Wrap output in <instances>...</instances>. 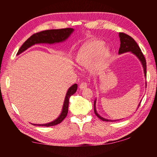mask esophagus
Instances as JSON below:
<instances>
[{"instance_id":"esophagus-1","label":"esophagus","mask_w":157,"mask_h":157,"mask_svg":"<svg viewBox=\"0 0 157 157\" xmlns=\"http://www.w3.org/2000/svg\"><path fill=\"white\" fill-rule=\"evenodd\" d=\"M87 83L86 82H82L80 84H79V89H86L87 87Z\"/></svg>"}]
</instances>
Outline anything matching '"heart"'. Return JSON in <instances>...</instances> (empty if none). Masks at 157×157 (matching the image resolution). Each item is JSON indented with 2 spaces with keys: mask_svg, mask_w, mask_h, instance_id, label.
Returning a JSON list of instances; mask_svg holds the SVG:
<instances>
[{
  "mask_svg": "<svg viewBox=\"0 0 157 157\" xmlns=\"http://www.w3.org/2000/svg\"><path fill=\"white\" fill-rule=\"evenodd\" d=\"M104 45V42L100 40H94L85 44L77 53V64L82 67H88L94 60L92 69L99 70L104 64L109 54V49Z\"/></svg>",
  "mask_w": 157,
  "mask_h": 157,
  "instance_id": "heart-1",
  "label": "heart"
}]
</instances>
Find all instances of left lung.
I'll list each match as a JSON object with an SVG mask.
<instances>
[{
    "label": "left lung",
    "mask_w": 157,
    "mask_h": 157,
    "mask_svg": "<svg viewBox=\"0 0 157 157\" xmlns=\"http://www.w3.org/2000/svg\"><path fill=\"white\" fill-rule=\"evenodd\" d=\"M119 36H120V40H121V46L120 48H119L118 53L119 54H122V53L127 52H132V53L136 55V56L139 58L140 62H141L143 64V67L144 68V73L145 75H147V71H146V60L145 58L143 55L141 50L139 46V45L134 39L132 36H130L128 34L123 33H119ZM140 106V104L139 107ZM94 112L95 114L96 115L100 120L103 121H113L107 120V119L102 118L101 117L99 114H98L96 112V109H95V100L94 101Z\"/></svg>",
    "instance_id": "obj_1"
}]
</instances>
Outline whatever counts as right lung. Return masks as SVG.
Masks as SVG:
<instances>
[{
    "mask_svg": "<svg viewBox=\"0 0 157 157\" xmlns=\"http://www.w3.org/2000/svg\"><path fill=\"white\" fill-rule=\"evenodd\" d=\"M73 28H63V29H55V30H48L44 31H41L39 33H36L32 35L30 37L26 40L21 47L18 50L17 55L21 54V52L25 51L28 48L33 46L36 44H54V43H59L63 41L66 40L68 37L70 36V34L73 32ZM78 89V85L77 84H73L68 89L67 93H66V98L64 102H63V109L62 113L58 118L51 123L43 124H33L34 125L39 126H45V127H50L54 126L56 124L62 123L63 119H64L68 113V104H69V98L71 95H73L77 91Z\"/></svg>",
    "mask_w": 157,
    "mask_h": 157,
    "instance_id": "1",
    "label": "right lung"
}]
</instances>
